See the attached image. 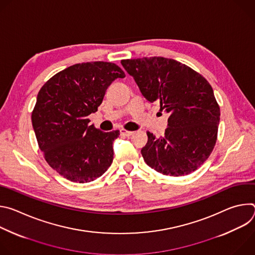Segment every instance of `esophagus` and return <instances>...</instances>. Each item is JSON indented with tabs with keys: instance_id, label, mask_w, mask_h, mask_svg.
Masks as SVG:
<instances>
[{
	"instance_id": "1",
	"label": "esophagus",
	"mask_w": 255,
	"mask_h": 255,
	"mask_svg": "<svg viewBox=\"0 0 255 255\" xmlns=\"http://www.w3.org/2000/svg\"><path fill=\"white\" fill-rule=\"evenodd\" d=\"M120 133H121V135H123V136H131L132 134H133V132L132 131H127V130H125V129H120Z\"/></svg>"
}]
</instances>
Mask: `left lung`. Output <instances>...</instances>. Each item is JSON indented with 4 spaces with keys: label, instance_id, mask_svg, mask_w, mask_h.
Masks as SVG:
<instances>
[{
    "label": "left lung",
    "instance_id": "obj_1",
    "mask_svg": "<svg viewBox=\"0 0 255 255\" xmlns=\"http://www.w3.org/2000/svg\"><path fill=\"white\" fill-rule=\"evenodd\" d=\"M121 63L142 96L158 102L169 114L164 136L147 132L141 154L151 168L172 176L187 175L210 156L217 140L220 108L213 89L197 71L174 59L143 57Z\"/></svg>",
    "mask_w": 255,
    "mask_h": 255
}]
</instances>
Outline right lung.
<instances>
[{"mask_svg": "<svg viewBox=\"0 0 255 255\" xmlns=\"http://www.w3.org/2000/svg\"><path fill=\"white\" fill-rule=\"evenodd\" d=\"M123 78L115 63L84 62L59 71L40 89L32 126L46 161L66 179L90 183L111 165L120 132H103L88 116L98 111L112 82Z\"/></svg>", "mask_w": 255, "mask_h": 255, "instance_id": "obj_1", "label": "right lung"}]
</instances>
